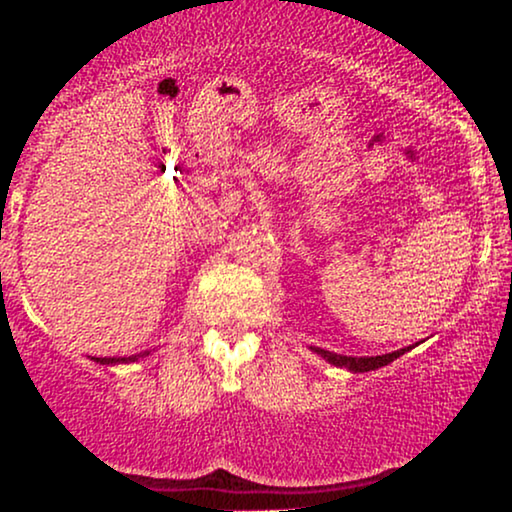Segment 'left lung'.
I'll list each match as a JSON object with an SVG mask.
<instances>
[{
  "label": "left lung",
  "instance_id": "obj_1",
  "mask_svg": "<svg viewBox=\"0 0 512 512\" xmlns=\"http://www.w3.org/2000/svg\"><path fill=\"white\" fill-rule=\"evenodd\" d=\"M310 351H315L317 356H322L327 363H332V366H337V368H346V370H351V373H368V370L383 368V366H387V363L395 361V358L407 354L409 346L407 349L392 351V354H383V356H342V354H334V351L320 349V346H310Z\"/></svg>",
  "mask_w": 512,
  "mask_h": 512
}]
</instances>
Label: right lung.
Instances as JSON below:
<instances>
[{"label":"right lung","mask_w":512,"mask_h":512,"mask_svg":"<svg viewBox=\"0 0 512 512\" xmlns=\"http://www.w3.org/2000/svg\"><path fill=\"white\" fill-rule=\"evenodd\" d=\"M144 356H149V351H142V354H134V356H103V358H93V361L101 363V366H117V363H134Z\"/></svg>","instance_id":"1"}]
</instances>
